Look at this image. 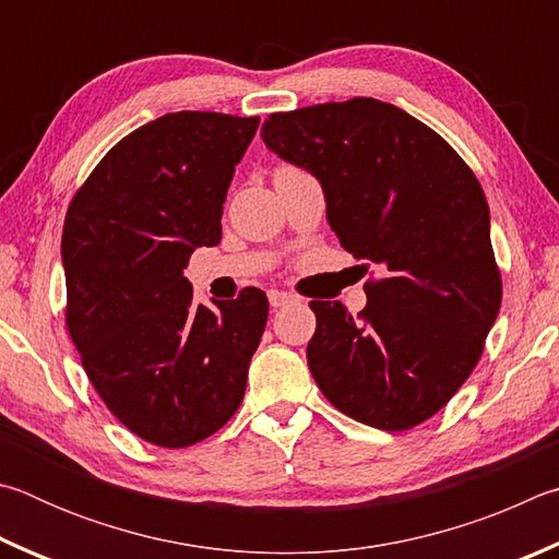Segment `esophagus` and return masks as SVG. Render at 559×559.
I'll return each mask as SVG.
<instances>
[{
	"mask_svg": "<svg viewBox=\"0 0 559 559\" xmlns=\"http://www.w3.org/2000/svg\"><path fill=\"white\" fill-rule=\"evenodd\" d=\"M267 299H270V305H272L274 309H280V307H287V305H292V301H295V297L287 295V292H277V289L267 292Z\"/></svg>",
	"mask_w": 559,
	"mask_h": 559,
	"instance_id": "obj_1",
	"label": "esophagus"
}]
</instances>
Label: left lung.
<instances>
[{
  "label": "left lung",
  "mask_w": 559,
  "mask_h": 559,
  "mask_svg": "<svg viewBox=\"0 0 559 559\" xmlns=\"http://www.w3.org/2000/svg\"><path fill=\"white\" fill-rule=\"evenodd\" d=\"M260 134L317 176L341 245L383 272L358 317L309 305L319 390L385 432L423 425L472 376L501 309L481 183L435 130L373 97L272 112Z\"/></svg>",
  "instance_id": "obj_1"
}]
</instances>
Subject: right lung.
I'll return each instance as SVG.
<instances>
[{
  "label": "right lung",
  "instance_id": "obj_1",
  "mask_svg": "<svg viewBox=\"0 0 559 559\" xmlns=\"http://www.w3.org/2000/svg\"><path fill=\"white\" fill-rule=\"evenodd\" d=\"M260 117L169 112L122 136L63 223L66 326L107 409L144 442L191 447L240 407L267 297L193 305L183 267L221 242L235 164Z\"/></svg>",
  "mask_w": 559,
  "mask_h": 559
}]
</instances>
